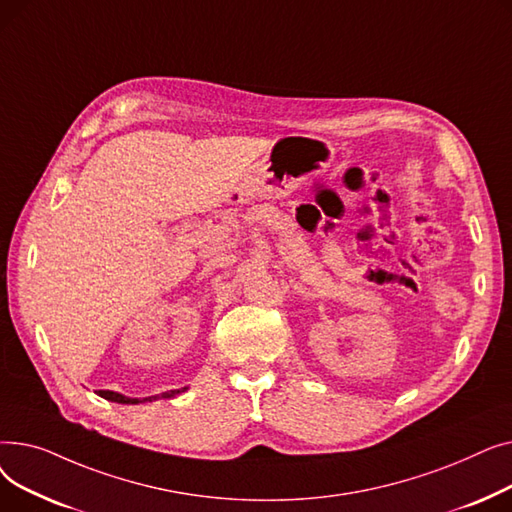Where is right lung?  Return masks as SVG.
Wrapping results in <instances>:
<instances>
[{
  "label": "right lung",
  "instance_id": "1",
  "mask_svg": "<svg viewBox=\"0 0 512 512\" xmlns=\"http://www.w3.org/2000/svg\"><path fill=\"white\" fill-rule=\"evenodd\" d=\"M186 388H180V390H170V392H164V394H157V396H147V398H128L124 394H118V392H112V390H99L97 394L105 400H112V402H120V405H139V402H153V400H159V398H174L176 394L184 392Z\"/></svg>",
  "mask_w": 512,
  "mask_h": 512
}]
</instances>
